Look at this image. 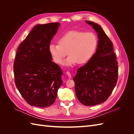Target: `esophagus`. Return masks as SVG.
Returning <instances> with one entry per match:
<instances>
[{
  "label": "esophagus",
  "instance_id": "esophagus-1",
  "mask_svg": "<svg viewBox=\"0 0 134 134\" xmlns=\"http://www.w3.org/2000/svg\"><path fill=\"white\" fill-rule=\"evenodd\" d=\"M66 74L68 76V77H69V78H70L71 77V73H70V72L69 71H66Z\"/></svg>",
  "mask_w": 134,
  "mask_h": 134
}]
</instances>
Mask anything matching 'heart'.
I'll list each match as a JSON object with an SVG mask.
<instances>
[{
    "label": "heart",
    "mask_w": 134,
    "mask_h": 134,
    "mask_svg": "<svg viewBox=\"0 0 134 134\" xmlns=\"http://www.w3.org/2000/svg\"><path fill=\"white\" fill-rule=\"evenodd\" d=\"M58 43H50L48 46V51L54 62L62 64L68 53L69 56L64 65L72 66L77 63L86 64L91 60L98 46V38L92 32L70 31L59 37Z\"/></svg>",
    "instance_id": "obj_1"
}]
</instances>
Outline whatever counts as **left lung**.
<instances>
[{"label":"left lung","mask_w":134,"mask_h":134,"mask_svg":"<svg viewBox=\"0 0 134 134\" xmlns=\"http://www.w3.org/2000/svg\"><path fill=\"white\" fill-rule=\"evenodd\" d=\"M86 22L97 33L98 46L91 60L78 69L73 80L80 102L92 106L103 103L111 94L117 83L118 64L112 42L102 28L93 22Z\"/></svg>","instance_id":"left-lung-1"}]
</instances>
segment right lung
Listing matches in <instances>:
<instances>
[{
    "instance_id": "1",
    "label": "right lung",
    "mask_w": 134,
    "mask_h": 134,
    "mask_svg": "<svg viewBox=\"0 0 134 134\" xmlns=\"http://www.w3.org/2000/svg\"><path fill=\"white\" fill-rule=\"evenodd\" d=\"M60 25L55 22L35 26L18 48L13 65L15 86L32 106H50L63 84V71L52 62L48 51Z\"/></svg>"
}]
</instances>
